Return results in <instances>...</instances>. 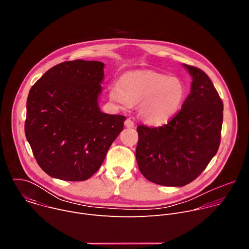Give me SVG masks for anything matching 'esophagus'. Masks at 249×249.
<instances>
[{"label":"esophagus","instance_id":"34e87169","mask_svg":"<svg viewBox=\"0 0 249 249\" xmlns=\"http://www.w3.org/2000/svg\"><path fill=\"white\" fill-rule=\"evenodd\" d=\"M124 124H125V126H126V127H128V128H133V127L135 126L134 122H133L130 118L126 119V120H125V122H124Z\"/></svg>","mask_w":249,"mask_h":249}]
</instances>
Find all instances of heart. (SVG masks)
Masks as SVG:
<instances>
[{"label":"heart","mask_w":249,"mask_h":249,"mask_svg":"<svg viewBox=\"0 0 249 249\" xmlns=\"http://www.w3.org/2000/svg\"><path fill=\"white\" fill-rule=\"evenodd\" d=\"M186 96L181 80L153 71H137L125 74L120 86L109 89V97L120 108L139 104L140 117L151 125L167 122L179 111Z\"/></svg>","instance_id":"obj_1"}]
</instances>
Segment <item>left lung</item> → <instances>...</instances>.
Segmentation results:
<instances>
[{"label":"left lung","instance_id":"8db88e82","mask_svg":"<svg viewBox=\"0 0 249 249\" xmlns=\"http://www.w3.org/2000/svg\"><path fill=\"white\" fill-rule=\"evenodd\" d=\"M184 67L193 82L181 109L162 126L137 127L139 169L159 185L180 187L196 179L221 143L223 101L204 71Z\"/></svg>","mask_w":249,"mask_h":249}]
</instances>
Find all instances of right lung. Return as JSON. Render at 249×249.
<instances>
[{"label": "right lung", "mask_w": 249, "mask_h": 249, "mask_svg": "<svg viewBox=\"0 0 249 249\" xmlns=\"http://www.w3.org/2000/svg\"><path fill=\"white\" fill-rule=\"evenodd\" d=\"M103 67L97 61H66L29 90L25 136L39 166L54 178L89 179L123 130L125 116L98 107Z\"/></svg>", "instance_id": "add662e5"}]
</instances>
